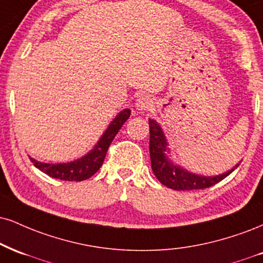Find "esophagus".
I'll list each match as a JSON object with an SVG mask.
<instances>
[{"instance_id": "esophagus-1", "label": "esophagus", "mask_w": 263, "mask_h": 263, "mask_svg": "<svg viewBox=\"0 0 263 263\" xmlns=\"http://www.w3.org/2000/svg\"><path fill=\"white\" fill-rule=\"evenodd\" d=\"M153 105V100L149 96H145V94H142L137 98L136 100V106H137L138 110L143 111V110H149L151 106Z\"/></svg>"}]
</instances>
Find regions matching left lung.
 <instances>
[{"mask_svg":"<svg viewBox=\"0 0 263 263\" xmlns=\"http://www.w3.org/2000/svg\"><path fill=\"white\" fill-rule=\"evenodd\" d=\"M149 153L152 170L154 175L163 185L176 191H189V190H201L207 189L216 185L223 179H226L229 174H232L239 164L234 169L217 176H200L189 173L187 170L181 169L167 159L165 152L166 138L163 134V129L158 125L157 121L149 120Z\"/></svg>","mask_w":263,"mask_h":263,"instance_id":"obj_1","label":"left lung"}]
</instances>
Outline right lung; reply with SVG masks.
Masks as SVG:
<instances>
[{
  "instance_id": "obj_1",
  "label": "right lung",
  "mask_w": 263,
  "mask_h": 263,
  "mask_svg": "<svg viewBox=\"0 0 263 263\" xmlns=\"http://www.w3.org/2000/svg\"><path fill=\"white\" fill-rule=\"evenodd\" d=\"M129 115H131V110L129 109H125L123 111L120 112L114 119V121L110 123L105 134L101 136V138L96 147H94V149L89 152L87 156L81 158V159L74 160V162L71 163L46 164L40 163L33 159V158H30V162L37 169L53 179L65 180V181H82V180L89 179L103 165V162L105 159L106 152L109 149L110 144H111L115 136L118 135L119 129L122 127L123 123L127 121Z\"/></svg>"
}]
</instances>
